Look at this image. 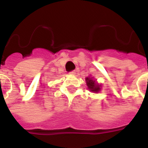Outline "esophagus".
Listing matches in <instances>:
<instances>
[{"label":"esophagus","instance_id":"34e87169","mask_svg":"<svg viewBox=\"0 0 148 148\" xmlns=\"http://www.w3.org/2000/svg\"><path fill=\"white\" fill-rule=\"evenodd\" d=\"M70 75H75V70H73V71L70 72Z\"/></svg>","mask_w":148,"mask_h":148}]
</instances>
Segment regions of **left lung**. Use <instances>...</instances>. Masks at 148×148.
I'll list each match as a JSON object with an SVG mask.
<instances>
[{
    "instance_id": "8db88e82",
    "label": "left lung",
    "mask_w": 148,
    "mask_h": 148,
    "mask_svg": "<svg viewBox=\"0 0 148 148\" xmlns=\"http://www.w3.org/2000/svg\"><path fill=\"white\" fill-rule=\"evenodd\" d=\"M86 82H87V85L88 87V89L90 91L98 92L100 90V86L97 84H95V80H93L92 78H87Z\"/></svg>"
}]
</instances>
